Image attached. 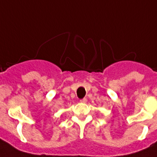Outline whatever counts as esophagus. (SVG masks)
Listing matches in <instances>:
<instances>
[{"mask_svg": "<svg viewBox=\"0 0 157 157\" xmlns=\"http://www.w3.org/2000/svg\"><path fill=\"white\" fill-rule=\"evenodd\" d=\"M80 102H81V103H86L87 102V99L83 98V99H80Z\"/></svg>", "mask_w": 157, "mask_h": 157, "instance_id": "34e87169", "label": "esophagus"}]
</instances>
